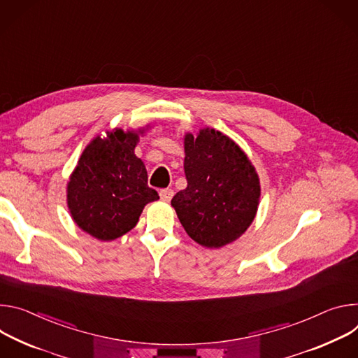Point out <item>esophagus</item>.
Returning <instances> with one entry per match:
<instances>
[{
    "instance_id": "esophagus-1",
    "label": "esophagus",
    "mask_w": 358,
    "mask_h": 358,
    "mask_svg": "<svg viewBox=\"0 0 358 358\" xmlns=\"http://www.w3.org/2000/svg\"><path fill=\"white\" fill-rule=\"evenodd\" d=\"M159 194H161V199L164 202H169L172 199V196H173V190L172 189H162Z\"/></svg>"
}]
</instances>
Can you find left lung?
I'll list each match as a JSON object with an SVG mask.
<instances>
[{"mask_svg": "<svg viewBox=\"0 0 358 358\" xmlns=\"http://www.w3.org/2000/svg\"><path fill=\"white\" fill-rule=\"evenodd\" d=\"M186 189L172 206L196 243L220 249L234 242L253 223L260 202V179L245 150L212 128L186 132Z\"/></svg>", "mask_w": 358, "mask_h": 358, "instance_id": "left-lung-1", "label": "left lung"}]
</instances>
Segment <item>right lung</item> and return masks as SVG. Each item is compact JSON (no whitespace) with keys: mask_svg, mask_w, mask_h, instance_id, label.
I'll list each match as a JSON object with an SVG mask.
<instances>
[{"mask_svg":"<svg viewBox=\"0 0 358 358\" xmlns=\"http://www.w3.org/2000/svg\"><path fill=\"white\" fill-rule=\"evenodd\" d=\"M150 128L106 131L84 149L66 183V205L75 224L101 242L132 230L143 208L159 199L135 155L139 136Z\"/></svg>","mask_w":358,"mask_h":358,"instance_id":"1","label":"right lung"}]
</instances>
